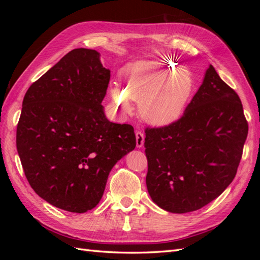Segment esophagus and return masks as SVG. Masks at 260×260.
Instances as JSON below:
<instances>
[{
    "label": "esophagus",
    "instance_id": "esophagus-1",
    "mask_svg": "<svg viewBox=\"0 0 260 260\" xmlns=\"http://www.w3.org/2000/svg\"><path fill=\"white\" fill-rule=\"evenodd\" d=\"M135 136H136V146L139 148L143 147V145H144V134H143L142 132L137 131L135 133Z\"/></svg>",
    "mask_w": 260,
    "mask_h": 260
}]
</instances>
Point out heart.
Masks as SVG:
<instances>
[{
    "instance_id": "obj_1",
    "label": "heart",
    "mask_w": 260,
    "mask_h": 260,
    "mask_svg": "<svg viewBox=\"0 0 260 260\" xmlns=\"http://www.w3.org/2000/svg\"><path fill=\"white\" fill-rule=\"evenodd\" d=\"M194 82L186 70L162 60H143L123 71V89L114 87L116 106L129 112V99L140 103L142 118L154 126H168L184 113Z\"/></svg>"
}]
</instances>
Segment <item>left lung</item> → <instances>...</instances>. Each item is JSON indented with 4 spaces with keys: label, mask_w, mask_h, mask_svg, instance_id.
<instances>
[{
    "label": "left lung",
    "mask_w": 260,
    "mask_h": 260,
    "mask_svg": "<svg viewBox=\"0 0 260 260\" xmlns=\"http://www.w3.org/2000/svg\"><path fill=\"white\" fill-rule=\"evenodd\" d=\"M146 186L159 208L172 213L201 209L235 179L248 135L237 92L211 64L183 116L145 129Z\"/></svg>",
    "instance_id": "left-lung-1"
}]
</instances>
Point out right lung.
I'll list each match as a JSON object with an SVG mask.
<instances>
[{"mask_svg": "<svg viewBox=\"0 0 260 260\" xmlns=\"http://www.w3.org/2000/svg\"><path fill=\"white\" fill-rule=\"evenodd\" d=\"M101 54L74 49L30 86L22 103L16 148L37 194L69 212L95 208L114 165L136 146L134 128L106 118L110 79Z\"/></svg>", "mask_w": 260, "mask_h": 260, "instance_id": "obj_1", "label": "right lung"}]
</instances>
